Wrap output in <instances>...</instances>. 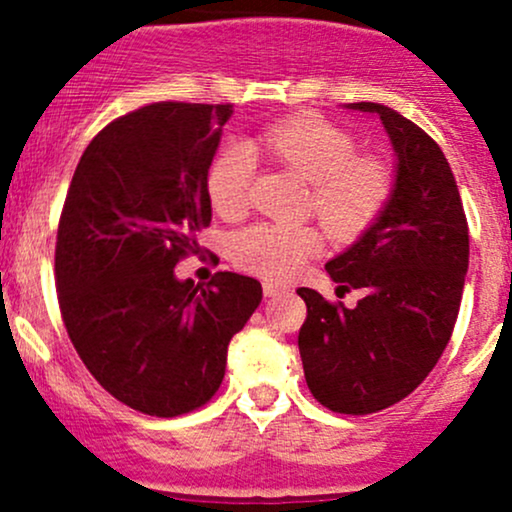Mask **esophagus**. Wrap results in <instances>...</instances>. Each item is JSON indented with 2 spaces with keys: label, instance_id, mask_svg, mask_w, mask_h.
I'll use <instances>...</instances> for the list:
<instances>
[{
  "label": "esophagus",
  "instance_id": "obj_1",
  "mask_svg": "<svg viewBox=\"0 0 512 512\" xmlns=\"http://www.w3.org/2000/svg\"><path fill=\"white\" fill-rule=\"evenodd\" d=\"M262 291H264V296H267V298H274V296H279V293H286V289H284V286H276V284H269V281H267V284H264V286H262Z\"/></svg>",
  "mask_w": 512,
  "mask_h": 512
}]
</instances>
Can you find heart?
I'll list each match as a JSON object with an SVG mask.
<instances>
[{
    "label": "heart",
    "instance_id": "obj_1",
    "mask_svg": "<svg viewBox=\"0 0 512 512\" xmlns=\"http://www.w3.org/2000/svg\"><path fill=\"white\" fill-rule=\"evenodd\" d=\"M252 156H267L310 182V204L322 226L351 238L378 216L390 195V173L373 156H356L346 129L320 115H296L264 127L245 146H228L209 168L207 192L216 214L236 219L248 209ZM308 223H255L233 236L231 255L245 272L286 281L320 250Z\"/></svg>",
    "mask_w": 512,
    "mask_h": 512
}]
</instances>
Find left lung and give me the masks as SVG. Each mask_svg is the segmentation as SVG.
<instances>
[{
	"mask_svg": "<svg viewBox=\"0 0 512 512\" xmlns=\"http://www.w3.org/2000/svg\"><path fill=\"white\" fill-rule=\"evenodd\" d=\"M373 113L395 149V182L373 223L325 264L356 308L298 289L308 305L298 349L305 383L339 414H373L416 390L450 342L469 267V231L448 158L414 122L380 103Z\"/></svg>",
	"mask_w": 512,
	"mask_h": 512,
	"instance_id": "left-lung-1",
	"label": "left lung"
}]
</instances>
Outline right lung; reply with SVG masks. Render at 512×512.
Segmentation results:
<instances>
[{"instance_id": "1", "label": "right lung", "mask_w": 512, "mask_h": 512, "mask_svg": "<svg viewBox=\"0 0 512 512\" xmlns=\"http://www.w3.org/2000/svg\"><path fill=\"white\" fill-rule=\"evenodd\" d=\"M233 105L151 103L86 146L57 228L64 327L93 378L149 416L207 404L228 342L262 301L260 281L216 272L178 279L209 226V166Z\"/></svg>"}]
</instances>
